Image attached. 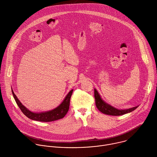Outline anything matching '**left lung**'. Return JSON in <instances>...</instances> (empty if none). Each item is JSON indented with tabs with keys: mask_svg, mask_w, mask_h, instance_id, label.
<instances>
[{
	"mask_svg": "<svg viewBox=\"0 0 157 157\" xmlns=\"http://www.w3.org/2000/svg\"><path fill=\"white\" fill-rule=\"evenodd\" d=\"M94 98H95V101H96V105L97 108L99 109V111L103 114L110 115V116H121L123 114H127L130 112L136 109L138 106L134 107L130 109H125V110H119L115 107H112L111 105L106 104L104 101L102 100L100 95L99 94L98 92L96 89H94Z\"/></svg>",
	"mask_w": 157,
	"mask_h": 157,
	"instance_id": "obj_1",
	"label": "left lung"
}]
</instances>
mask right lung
Masks as SVG:
<instances>
[{
  "mask_svg": "<svg viewBox=\"0 0 157 157\" xmlns=\"http://www.w3.org/2000/svg\"><path fill=\"white\" fill-rule=\"evenodd\" d=\"M73 90L72 89V90L70 91V93L67 94L62 103L55 109L50 111L44 112V113H35L30 111L24 105H22V104L20 102V101L17 98L12 89L13 98L15 99L17 104L18 105L22 113L28 118L40 122H52L63 118L69 110L70 99L73 93Z\"/></svg>",
  "mask_w": 157,
  "mask_h": 157,
  "instance_id": "add662e5",
  "label": "right lung"
}]
</instances>
